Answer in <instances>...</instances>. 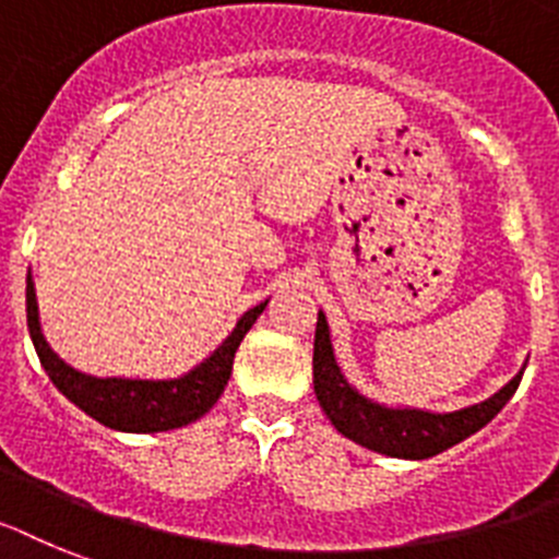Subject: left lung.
<instances>
[{
  "label": "left lung",
  "mask_w": 559,
  "mask_h": 559,
  "mask_svg": "<svg viewBox=\"0 0 559 559\" xmlns=\"http://www.w3.org/2000/svg\"><path fill=\"white\" fill-rule=\"evenodd\" d=\"M520 378H523V372L514 374L489 401L457 412H443V415L381 406V403L369 401V397L360 395L358 389L346 383L341 367L335 364L326 316L318 312L316 352H312V383H316L318 403L344 438L355 440L372 452L389 454V457L426 461V457L447 452L449 447L483 429L497 412L503 409L509 397L518 392Z\"/></svg>",
  "instance_id": "obj_1"
}]
</instances>
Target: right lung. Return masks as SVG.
Instances as JSON below:
<instances>
[{
  "label": "right lung",
  "instance_id": "1",
  "mask_svg": "<svg viewBox=\"0 0 559 559\" xmlns=\"http://www.w3.org/2000/svg\"><path fill=\"white\" fill-rule=\"evenodd\" d=\"M27 307V330L36 346L41 367L53 381V386L76 403L79 409L87 412L93 420L110 426L119 431H170L178 426H187L207 415L213 403L222 397L224 386L233 372V358H236L238 344L250 332L255 318L264 312L266 301L247 309L236 330L229 332L218 349L210 355L204 364L190 369L181 378L173 381H130V378H93L79 369L68 367L59 355L48 346L39 326V307H36V289L27 275L25 289Z\"/></svg>",
  "mask_w": 559,
  "mask_h": 559
}]
</instances>
